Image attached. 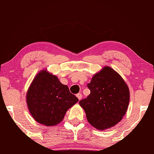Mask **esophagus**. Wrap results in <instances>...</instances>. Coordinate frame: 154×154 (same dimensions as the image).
Segmentation results:
<instances>
[{
    "instance_id": "obj_1",
    "label": "esophagus",
    "mask_w": 154,
    "mask_h": 154,
    "mask_svg": "<svg viewBox=\"0 0 154 154\" xmlns=\"http://www.w3.org/2000/svg\"><path fill=\"white\" fill-rule=\"evenodd\" d=\"M77 98L79 99V100H81L82 98V95L81 94H77Z\"/></svg>"
}]
</instances>
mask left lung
<instances>
[{
    "instance_id": "obj_1",
    "label": "left lung",
    "mask_w": 154,
    "mask_h": 154,
    "mask_svg": "<svg viewBox=\"0 0 154 154\" xmlns=\"http://www.w3.org/2000/svg\"><path fill=\"white\" fill-rule=\"evenodd\" d=\"M90 94L79 102L88 123L98 130L111 128L122 119L129 104L127 84L116 71L105 67L87 84Z\"/></svg>"
}]
</instances>
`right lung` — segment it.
Segmentation results:
<instances>
[{
    "mask_svg": "<svg viewBox=\"0 0 154 154\" xmlns=\"http://www.w3.org/2000/svg\"><path fill=\"white\" fill-rule=\"evenodd\" d=\"M79 100L58 77L42 70L35 77L28 90L26 102L34 119L47 126L63 119L67 110Z\"/></svg>",
    "mask_w": 154,
    "mask_h": 154,
    "instance_id": "obj_1",
    "label": "right lung"
}]
</instances>
